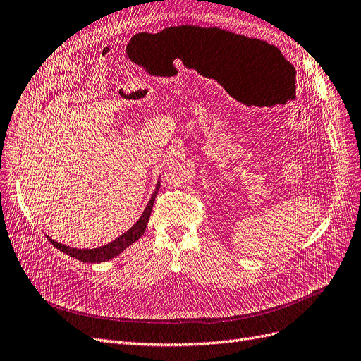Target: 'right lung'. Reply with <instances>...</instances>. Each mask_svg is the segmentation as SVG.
<instances>
[{
  "mask_svg": "<svg viewBox=\"0 0 361 361\" xmlns=\"http://www.w3.org/2000/svg\"><path fill=\"white\" fill-rule=\"evenodd\" d=\"M159 188H160V181H157L156 189H154V192L150 197V201H149V204H147L145 209L142 211V214L138 219V221L133 224L128 232H125L123 235H120L118 238H116L114 241H111L110 244L98 247V248H92V250L90 248L89 250H80V248H71V247H66L61 243H56L55 239H51L49 236H47V239L50 241V244L55 245L58 250L63 251L65 255H68V256H71V257H74L80 262H83V263H101V262H105V260H111L116 256H118L123 250H126L129 245H132L133 243L138 241V239L142 236V233L145 232L147 223H149V220H150V214H152L153 204H154L156 195L159 192Z\"/></svg>",
  "mask_w": 361,
  "mask_h": 361,
  "instance_id": "1",
  "label": "right lung"
}]
</instances>
